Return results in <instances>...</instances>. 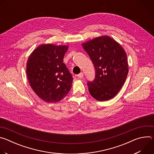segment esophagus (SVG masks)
I'll use <instances>...</instances> for the list:
<instances>
[{
  "instance_id": "obj_1",
  "label": "esophagus",
  "mask_w": 154,
  "mask_h": 154,
  "mask_svg": "<svg viewBox=\"0 0 154 154\" xmlns=\"http://www.w3.org/2000/svg\"><path fill=\"white\" fill-rule=\"evenodd\" d=\"M77 77H79V79H82L83 77V72L80 73L79 74L77 75Z\"/></svg>"
}]
</instances>
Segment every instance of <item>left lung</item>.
<instances>
[{"mask_svg":"<svg viewBox=\"0 0 154 154\" xmlns=\"http://www.w3.org/2000/svg\"><path fill=\"white\" fill-rule=\"evenodd\" d=\"M82 46L95 68L94 80L87 83L90 94L99 101L113 98L124 84L128 72L125 51L108 36L83 42Z\"/></svg>","mask_w":154,"mask_h":154,"instance_id":"left-lung-1","label":"left lung"}]
</instances>
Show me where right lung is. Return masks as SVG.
<instances>
[{"label":"right lung","mask_w":154,"mask_h":154,"mask_svg":"<svg viewBox=\"0 0 154 154\" xmlns=\"http://www.w3.org/2000/svg\"><path fill=\"white\" fill-rule=\"evenodd\" d=\"M68 46L41 45L29 56L26 72L32 90L48 103L60 101L69 92L73 77L63 63Z\"/></svg>","instance_id":"obj_1"}]
</instances>
